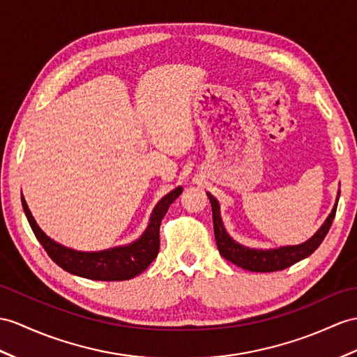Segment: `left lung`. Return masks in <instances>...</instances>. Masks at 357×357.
Masks as SVG:
<instances>
[{"instance_id":"8db88e82","label":"left lung","mask_w":357,"mask_h":357,"mask_svg":"<svg viewBox=\"0 0 357 357\" xmlns=\"http://www.w3.org/2000/svg\"><path fill=\"white\" fill-rule=\"evenodd\" d=\"M339 194L341 192H337V198H339ZM207 197L211 199V204H212L215 241H216V245H218L221 256L224 259L230 260L231 264L253 273L280 271V269L289 268L291 265L297 264L300 260L310 256L321 245V242L324 241L326 234L328 233L330 227H332V222L336 215V207H337V198H336V204L333 207L332 213L328 215L326 222L321 225V229L309 241L304 242V244L280 247L275 250H253L244 245H239L238 242H234L229 236L221 221L218 202H216L211 194H207Z\"/></svg>"}]
</instances>
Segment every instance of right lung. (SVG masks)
Instances as JSON below:
<instances>
[{
  "label": "right lung",
  "instance_id": "1",
  "mask_svg": "<svg viewBox=\"0 0 357 357\" xmlns=\"http://www.w3.org/2000/svg\"><path fill=\"white\" fill-rule=\"evenodd\" d=\"M183 192L180 186L176 188L168 195H165L158 206L154 207L149 227L144 234L133 244L126 247H118L112 250L98 251V253H84V251H75L66 248L57 242L51 241L43 233L39 225L31 216L30 208L22 197V207L25 216L30 222V227L38 238L40 245L45 248L47 255L54 262L63 268L65 271L84 277L91 280H102V282H121L128 280L144 273L150 266L153 260L158 257L160 239V222L165 213L168 212V207L176 202V198Z\"/></svg>",
  "mask_w": 357,
  "mask_h": 357
}]
</instances>
